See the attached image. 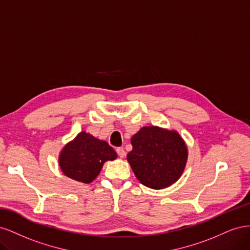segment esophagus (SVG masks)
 <instances>
[{
  "mask_svg": "<svg viewBox=\"0 0 250 250\" xmlns=\"http://www.w3.org/2000/svg\"><path fill=\"white\" fill-rule=\"evenodd\" d=\"M117 153H118V155L121 157V158H123L124 156H125V150L122 148V147H119V148H117Z\"/></svg>",
  "mask_w": 250,
  "mask_h": 250,
  "instance_id": "1",
  "label": "esophagus"
}]
</instances>
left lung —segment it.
<instances>
[{"label":"left lung","mask_w":250,"mask_h":250,"mask_svg":"<svg viewBox=\"0 0 250 250\" xmlns=\"http://www.w3.org/2000/svg\"><path fill=\"white\" fill-rule=\"evenodd\" d=\"M131 145L127 161L142 185L161 190L175 183L183 174L188 149L175 130L143 127L131 138Z\"/></svg>","instance_id":"8db88e82"}]
</instances>
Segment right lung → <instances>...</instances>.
I'll return each mask as SVG.
<instances>
[{"mask_svg":"<svg viewBox=\"0 0 250 250\" xmlns=\"http://www.w3.org/2000/svg\"><path fill=\"white\" fill-rule=\"evenodd\" d=\"M116 158V151L107 142L82 131L62 150L59 167L65 176L89 184L99 175L105 162Z\"/></svg>","mask_w":250,"mask_h":250,"instance_id":"1","label":"right lung"}]
</instances>
